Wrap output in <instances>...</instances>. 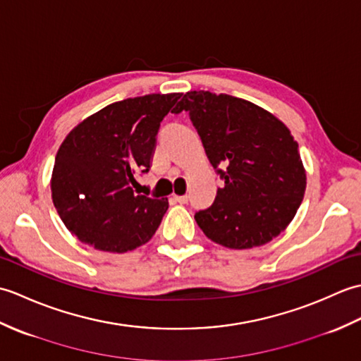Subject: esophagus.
<instances>
[{
  "label": "esophagus",
  "instance_id": "34e87169",
  "mask_svg": "<svg viewBox=\"0 0 361 361\" xmlns=\"http://www.w3.org/2000/svg\"><path fill=\"white\" fill-rule=\"evenodd\" d=\"M173 200L181 203V204H186L189 202V197L188 195H173Z\"/></svg>",
  "mask_w": 361,
  "mask_h": 361
}]
</instances>
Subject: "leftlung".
<instances>
[{"label":"left lung","mask_w":361,"mask_h":361,"mask_svg":"<svg viewBox=\"0 0 361 361\" xmlns=\"http://www.w3.org/2000/svg\"><path fill=\"white\" fill-rule=\"evenodd\" d=\"M188 111L212 167L225 181L209 208L195 212L208 239L226 248L260 247L293 220L305 190L298 142L271 113L243 99L189 91Z\"/></svg>","instance_id":"obj_1"}]
</instances>
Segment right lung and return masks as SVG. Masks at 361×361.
<instances>
[{
	"instance_id": "obj_1",
	"label": "right lung",
	"mask_w": 361,
	"mask_h": 361,
	"mask_svg": "<svg viewBox=\"0 0 361 361\" xmlns=\"http://www.w3.org/2000/svg\"><path fill=\"white\" fill-rule=\"evenodd\" d=\"M180 97L145 94L114 102L65 137L54 164L52 202L80 242L126 252L155 234L167 198L136 195L132 185L137 172L150 171L161 121Z\"/></svg>"
}]
</instances>
